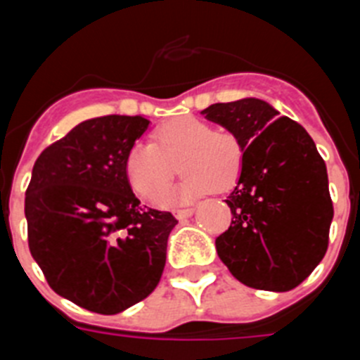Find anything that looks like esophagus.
<instances>
[{
  "instance_id": "1",
  "label": "esophagus",
  "mask_w": 360,
  "mask_h": 360,
  "mask_svg": "<svg viewBox=\"0 0 360 360\" xmlns=\"http://www.w3.org/2000/svg\"><path fill=\"white\" fill-rule=\"evenodd\" d=\"M195 209H180V211H174V218L176 219H186L189 216H193Z\"/></svg>"
}]
</instances>
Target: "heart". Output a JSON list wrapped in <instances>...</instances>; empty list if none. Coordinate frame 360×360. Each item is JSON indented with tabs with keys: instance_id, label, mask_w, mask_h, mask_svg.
<instances>
[{
	"instance_id": "b5f03b06",
	"label": "heart",
	"mask_w": 360,
	"mask_h": 360,
	"mask_svg": "<svg viewBox=\"0 0 360 360\" xmlns=\"http://www.w3.org/2000/svg\"><path fill=\"white\" fill-rule=\"evenodd\" d=\"M243 146L227 129L198 117H176L153 131V144H135L126 155V176L136 195L155 202L174 174L186 173L164 203H186L236 184Z\"/></svg>"
}]
</instances>
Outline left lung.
I'll return each mask as SVG.
<instances>
[{"label": "left lung", "instance_id": "obj_1", "mask_svg": "<svg viewBox=\"0 0 360 360\" xmlns=\"http://www.w3.org/2000/svg\"><path fill=\"white\" fill-rule=\"evenodd\" d=\"M202 115L243 146L240 178L225 200L231 227L216 238L219 259L247 287L292 290L328 249L326 164L307 129L262 98L211 104Z\"/></svg>", "mask_w": 360, "mask_h": 360}]
</instances>
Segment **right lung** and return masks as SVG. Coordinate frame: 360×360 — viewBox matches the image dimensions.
Here are the masks:
<instances>
[{"label": "right lung", "mask_w": 360, "mask_h": 360, "mask_svg": "<svg viewBox=\"0 0 360 360\" xmlns=\"http://www.w3.org/2000/svg\"><path fill=\"white\" fill-rule=\"evenodd\" d=\"M148 128L142 115L84 120L32 169V257L56 294L95 314H119L155 290L178 224L171 212L141 207L126 176V155Z\"/></svg>", "instance_id": "right-lung-1"}]
</instances>
